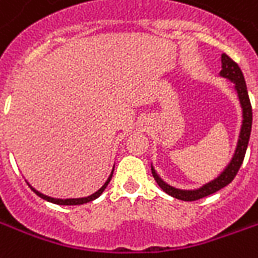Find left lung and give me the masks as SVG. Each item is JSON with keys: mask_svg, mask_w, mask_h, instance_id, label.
<instances>
[{"mask_svg": "<svg viewBox=\"0 0 258 258\" xmlns=\"http://www.w3.org/2000/svg\"><path fill=\"white\" fill-rule=\"evenodd\" d=\"M221 63L222 70L220 72V76L228 79L235 85V91L238 94L240 107H242V118L243 120H242V127H240V133H239L238 145H236V149H235V153H233L231 162L228 163V166L224 168V171L217 178H214L210 182H207L203 186H200V188L194 190L178 189V188H174L171 185H168L167 182H164L159 177V174L156 173V170L153 168V166H151L153 178L157 182V185L166 194L173 196L175 199L185 200V202H194V200H199L211 194H216L217 190L222 189L224 186H227L228 184L232 182V179L236 177L239 168H240L242 163H243L246 149H247V145H249L250 133H251V120H253V113H251V105H250L249 94H247V87H246L243 73H242V70H240L236 62H233L228 55L222 53Z\"/></svg>", "mask_w": 258, "mask_h": 258, "instance_id": "obj_1", "label": "left lung"}]
</instances>
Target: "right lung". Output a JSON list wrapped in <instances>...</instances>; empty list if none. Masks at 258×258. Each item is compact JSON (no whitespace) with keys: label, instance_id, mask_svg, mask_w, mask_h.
Segmentation results:
<instances>
[{"label":"right lung","instance_id":"1","mask_svg":"<svg viewBox=\"0 0 258 258\" xmlns=\"http://www.w3.org/2000/svg\"><path fill=\"white\" fill-rule=\"evenodd\" d=\"M113 170H114V166H113ZM113 170L112 173H110V175L107 177L106 182L102 185L99 189L96 190V192H94L92 195H90V196H85V198H73V199H58V198H51V196H47V195L41 194V192H38V190H36L33 186L30 185V188L34 192H36L37 196H40L41 199L44 200H48V202H51V203H55V205H62V206H76V205H84V203H88V202H92V200H95L96 198H99L101 196V194L105 190V188L107 186V184L110 182V179H112V175H113Z\"/></svg>","mask_w":258,"mask_h":258}]
</instances>
